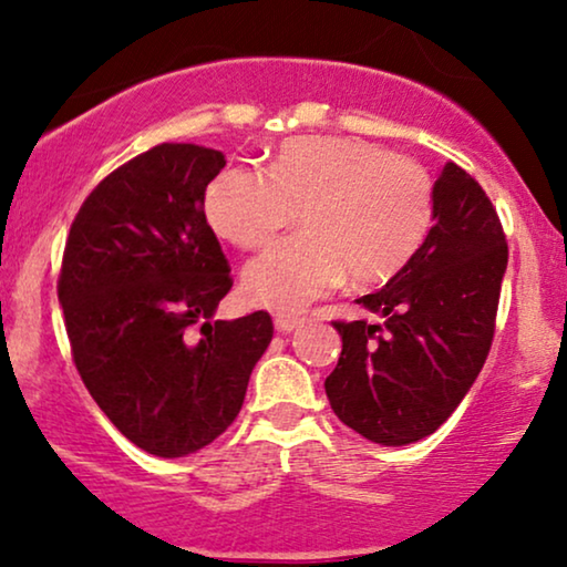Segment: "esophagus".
<instances>
[{"label": "esophagus", "instance_id": "esophagus-1", "mask_svg": "<svg viewBox=\"0 0 567 567\" xmlns=\"http://www.w3.org/2000/svg\"><path fill=\"white\" fill-rule=\"evenodd\" d=\"M300 324H303V319H298V317H282V313H279V317H275L277 332H282V334L292 332V329H298Z\"/></svg>", "mask_w": 567, "mask_h": 567}]
</instances>
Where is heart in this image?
Masks as SVG:
<instances>
[{"mask_svg":"<svg viewBox=\"0 0 567 567\" xmlns=\"http://www.w3.org/2000/svg\"><path fill=\"white\" fill-rule=\"evenodd\" d=\"M212 230L238 248H261L298 214L300 235L243 269L254 306L300 311L342 279H390L426 238L434 185L426 169L361 138L288 141L269 162L227 167L209 183Z\"/></svg>","mask_w":567,"mask_h":567,"instance_id":"b5f03b06","label":"heart"}]
</instances>
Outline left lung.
<instances>
[{"label": "left lung", "instance_id": "1", "mask_svg": "<svg viewBox=\"0 0 567 567\" xmlns=\"http://www.w3.org/2000/svg\"><path fill=\"white\" fill-rule=\"evenodd\" d=\"M434 225L382 290L358 298L379 324L334 321L342 353L324 390L342 424L384 447L434 434L476 382L494 337L507 243L492 200L447 162Z\"/></svg>", "mask_w": 567, "mask_h": 567}]
</instances>
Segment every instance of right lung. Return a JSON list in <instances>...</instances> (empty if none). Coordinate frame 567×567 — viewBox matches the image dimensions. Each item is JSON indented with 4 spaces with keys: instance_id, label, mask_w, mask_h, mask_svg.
I'll return each mask as SVG.
<instances>
[{
    "instance_id": "obj_1",
    "label": "right lung",
    "mask_w": 567,
    "mask_h": 567,
    "mask_svg": "<svg viewBox=\"0 0 567 567\" xmlns=\"http://www.w3.org/2000/svg\"><path fill=\"white\" fill-rule=\"evenodd\" d=\"M225 164L193 143L154 146L99 183L64 246L56 296L83 384L159 457L233 424L275 332L267 311L214 319L233 279L204 196Z\"/></svg>"
}]
</instances>
